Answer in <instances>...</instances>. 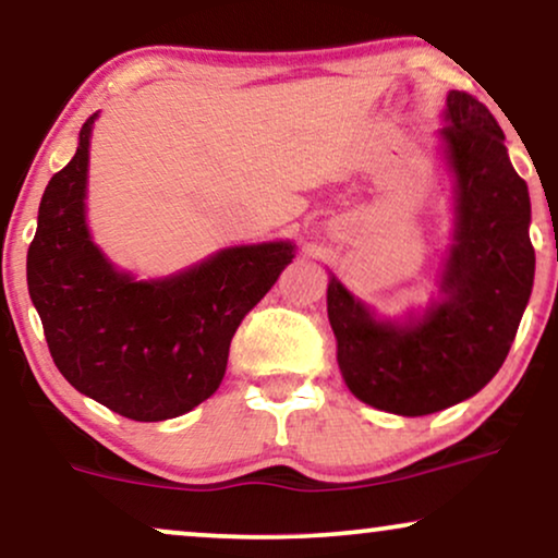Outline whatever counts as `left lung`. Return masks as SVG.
I'll list each match as a JSON object with an SVG mask.
<instances>
[{
	"label": "left lung",
	"mask_w": 558,
	"mask_h": 558,
	"mask_svg": "<svg viewBox=\"0 0 558 558\" xmlns=\"http://www.w3.org/2000/svg\"><path fill=\"white\" fill-rule=\"evenodd\" d=\"M485 104L449 90L437 155L452 182V233L434 294L401 317L380 315L330 271L327 317L350 393L373 409L424 416L468 401L500 371L531 300L529 185Z\"/></svg>",
	"instance_id": "1"
}]
</instances>
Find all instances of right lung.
I'll use <instances>...</instances> for the list:
<instances>
[{"label": "right lung", "mask_w": 558, "mask_h": 558, "mask_svg": "<svg viewBox=\"0 0 558 558\" xmlns=\"http://www.w3.org/2000/svg\"><path fill=\"white\" fill-rule=\"evenodd\" d=\"M98 113L45 187L27 251V289L58 371L88 399L134 422H165L210 399L241 319L296 246H228L157 279H136L88 228V159Z\"/></svg>", "instance_id": "add662e5"}]
</instances>
